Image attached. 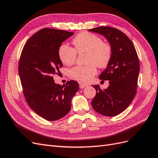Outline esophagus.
Wrapping results in <instances>:
<instances>
[{
  "instance_id": "34e87169",
  "label": "esophagus",
  "mask_w": 158,
  "mask_h": 158,
  "mask_svg": "<svg viewBox=\"0 0 158 158\" xmlns=\"http://www.w3.org/2000/svg\"><path fill=\"white\" fill-rule=\"evenodd\" d=\"M88 85H87L86 84H80V88H81V89H84V88H85V87H87Z\"/></svg>"
}]
</instances>
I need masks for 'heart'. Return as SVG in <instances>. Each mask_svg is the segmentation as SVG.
Segmentation results:
<instances>
[{
    "label": "heart",
    "mask_w": 158,
    "mask_h": 158,
    "mask_svg": "<svg viewBox=\"0 0 158 158\" xmlns=\"http://www.w3.org/2000/svg\"><path fill=\"white\" fill-rule=\"evenodd\" d=\"M73 48L67 45L59 48L58 56L61 61L70 66L77 60V53H86V64L84 67L77 66L70 70L69 75L80 83H88L97 74V67L105 68L109 64L112 56V46L103 42L102 39L89 32H81L72 41Z\"/></svg>",
    "instance_id": "b5f03b06"
}]
</instances>
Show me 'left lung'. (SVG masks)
I'll return each instance as SVG.
<instances>
[{"mask_svg": "<svg viewBox=\"0 0 158 158\" xmlns=\"http://www.w3.org/2000/svg\"><path fill=\"white\" fill-rule=\"evenodd\" d=\"M88 31L102 35L112 48L111 60L99 77L109 80L110 85L104 90L99 85H92L97 92L91 106L103 116H115L126 109L137 93L140 70L137 53L128 36L116 28L102 26Z\"/></svg>", "mask_w": 158, "mask_h": 158, "instance_id": "8db88e82", "label": "left lung"}]
</instances>
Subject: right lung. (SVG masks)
<instances>
[{"label":"right lung","mask_w":158,"mask_h":158,"mask_svg":"<svg viewBox=\"0 0 158 158\" xmlns=\"http://www.w3.org/2000/svg\"><path fill=\"white\" fill-rule=\"evenodd\" d=\"M73 35V32L42 29L27 40L21 52L18 70L26 102L48 121L67 115L71 109L72 98L80 89L77 81L61 85L54 82L53 78L63 67L59 48Z\"/></svg>","instance_id":"1"}]
</instances>
